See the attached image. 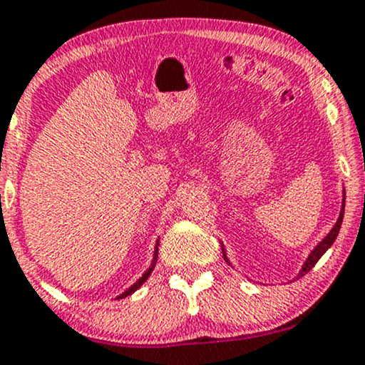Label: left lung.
Listing matches in <instances>:
<instances>
[{
  "label": "left lung",
  "instance_id": "obj_1",
  "mask_svg": "<svg viewBox=\"0 0 365 365\" xmlns=\"http://www.w3.org/2000/svg\"><path fill=\"white\" fill-rule=\"evenodd\" d=\"M343 214H345V200H343L341 212H339V217H338L336 224H334V227L331 229V231L327 232V236L324 237V240H322L321 243H319L317 247H315V248L312 250V252H310L309 259H307V260H305V264L302 265V271H300V274H298V277L305 276V274L309 272L310 269H312L315 264H317L319 259H321V257L324 255V253L327 252V248H329L331 245L334 243V240H336V236H338V232H339V227H341V222H343ZM222 252H224V248H222ZM224 259H226V262H229V260H227V257H226V252H224Z\"/></svg>",
  "mask_w": 365,
  "mask_h": 365
}]
</instances>
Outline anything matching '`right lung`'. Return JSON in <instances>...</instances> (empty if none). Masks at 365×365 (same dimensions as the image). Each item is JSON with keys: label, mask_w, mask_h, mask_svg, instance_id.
<instances>
[{"label": "right lung", "mask_w": 365, "mask_h": 365, "mask_svg": "<svg viewBox=\"0 0 365 365\" xmlns=\"http://www.w3.org/2000/svg\"><path fill=\"white\" fill-rule=\"evenodd\" d=\"M157 257H158V241H157V247H155V253H153V260H151V265H150V269H148V271H146L145 274H143V276H141V277H139V279H138L136 282H134V284H133V286H130V288H129V289H125V292H124V293H122V294H120V297H117V300H118V298H125V297H129V294H130V293H134V292H136V289H138V288H141V284H143V282H145L146 279H148V277H150V274H151V271H153V269H155V264H157Z\"/></svg>", "instance_id": "right-lung-1"}]
</instances>
